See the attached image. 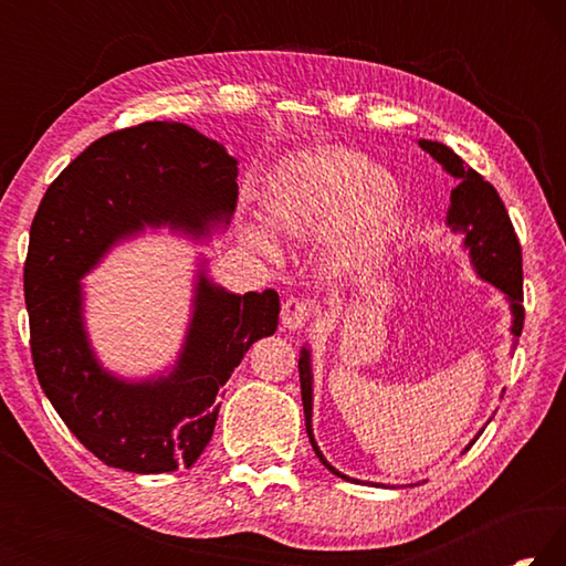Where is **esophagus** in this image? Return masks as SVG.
Wrapping results in <instances>:
<instances>
[{"label": "esophagus", "mask_w": 566, "mask_h": 566, "mask_svg": "<svg viewBox=\"0 0 566 566\" xmlns=\"http://www.w3.org/2000/svg\"><path fill=\"white\" fill-rule=\"evenodd\" d=\"M314 310L317 306H314V300H310V296H290L282 304V324L286 329H302L312 319Z\"/></svg>", "instance_id": "1"}]
</instances>
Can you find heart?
Wrapping results in <instances>:
<instances>
[{
    "instance_id": "obj_1",
    "label": "heart",
    "mask_w": 566,
    "mask_h": 566,
    "mask_svg": "<svg viewBox=\"0 0 566 566\" xmlns=\"http://www.w3.org/2000/svg\"><path fill=\"white\" fill-rule=\"evenodd\" d=\"M401 207L405 189L395 171L339 145L294 157L264 197L272 232L296 239L327 234L332 264L364 260L385 244ZM247 239L260 254L276 256L274 239L264 227H249Z\"/></svg>"
}]
</instances>
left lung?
Instances as JSON below:
<instances>
[{
  "mask_svg": "<svg viewBox=\"0 0 566 566\" xmlns=\"http://www.w3.org/2000/svg\"><path fill=\"white\" fill-rule=\"evenodd\" d=\"M419 147L429 151L439 165H442L449 175L459 179V185L452 189V207H449L447 222L452 229L464 232V244L469 247L472 262L476 272L484 276L486 282L510 296L512 312H514V337L522 334L524 324V292H522V247L520 239L514 234L512 219L506 214V207L496 195V189L486 181L479 171H474L469 165H464L452 149L444 147L442 142H429L419 139ZM300 381H302V405H304V421H306V434L317 452L319 462L329 469L332 474L342 479V472H337L327 459L322 457L317 442L312 437V371H310V354L302 352L300 359ZM352 482V479H349Z\"/></svg>",
  "mask_w": 566,
  "mask_h": 566,
  "instance_id": "left-lung-1",
  "label": "left lung"
}]
</instances>
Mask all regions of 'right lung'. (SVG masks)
<instances>
[{
    "instance_id": "1",
    "label": "right lung",
    "mask_w": 566,
    "mask_h": 566,
    "mask_svg": "<svg viewBox=\"0 0 566 566\" xmlns=\"http://www.w3.org/2000/svg\"><path fill=\"white\" fill-rule=\"evenodd\" d=\"M234 205L237 159L177 122L104 134L42 197L24 262L34 371L70 432L107 467L165 474L195 464L214 434L224 381L276 332L280 294H229L202 276L175 375L127 385L102 371L84 337L80 276L142 224L202 232Z\"/></svg>"
}]
</instances>
